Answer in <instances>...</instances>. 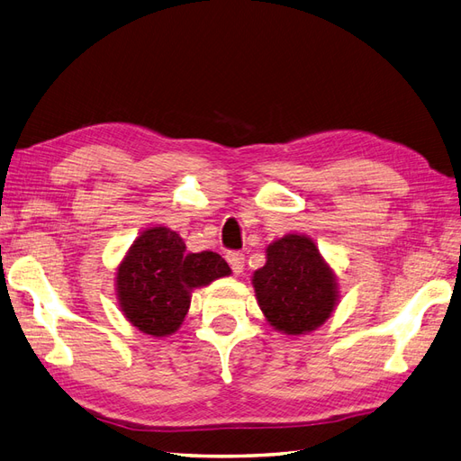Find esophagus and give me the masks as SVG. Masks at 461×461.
Returning <instances> with one entry per match:
<instances>
[{
	"label": "esophagus",
	"mask_w": 461,
	"mask_h": 461,
	"mask_svg": "<svg viewBox=\"0 0 461 461\" xmlns=\"http://www.w3.org/2000/svg\"><path fill=\"white\" fill-rule=\"evenodd\" d=\"M226 258H228V263H230V267H231V270H233L235 275L243 273V267H245V255H243V253H240V251H230V253L226 255Z\"/></svg>",
	"instance_id": "esophagus-1"
}]
</instances>
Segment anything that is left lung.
Segmentation results:
<instances>
[{
  "instance_id": "8db88e82",
  "label": "left lung",
  "mask_w": 461,
  "mask_h": 461,
  "mask_svg": "<svg viewBox=\"0 0 461 461\" xmlns=\"http://www.w3.org/2000/svg\"><path fill=\"white\" fill-rule=\"evenodd\" d=\"M267 321L286 335L323 325L337 303V282L320 249L305 235H285L267 247V265L253 275Z\"/></svg>"
}]
</instances>
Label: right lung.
Here are the masks:
<instances>
[{"label":"right lung","instance_id":"1","mask_svg":"<svg viewBox=\"0 0 461 461\" xmlns=\"http://www.w3.org/2000/svg\"><path fill=\"white\" fill-rule=\"evenodd\" d=\"M230 273L218 253H186L179 233L151 228L140 235L118 267V302L140 331L167 337L183 323L191 292Z\"/></svg>","mask_w":461,"mask_h":461}]
</instances>
